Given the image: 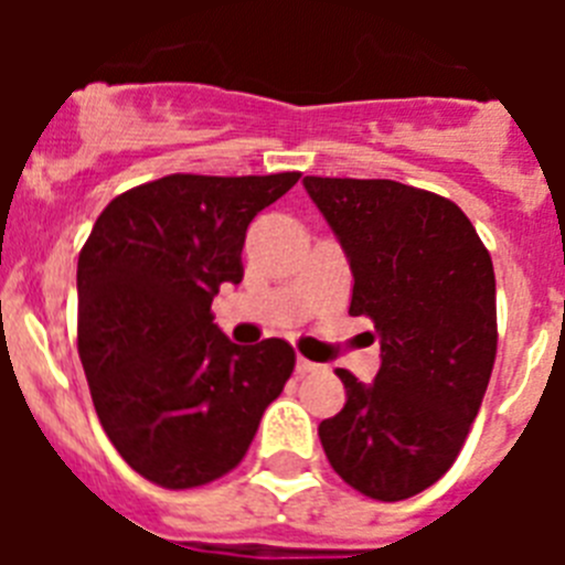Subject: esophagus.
Returning a JSON list of instances; mask_svg holds the SVG:
<instances>
[{
	"mask_svg": "<svg viewBox=\"0 0 565 565\" xmlns=\"http://www.w3.org/2000/svg\"><path fill=\"white\" fill-rule=\"evenodd\" d=\"M319 364L317 362H308L306 356H297V373H313Z\"/></svg>",
	"mask_w": 565,
	"mask_h": 565,
	"instance_id": "esophagus-1",
	"label": "esophagus"
}]
</instances>
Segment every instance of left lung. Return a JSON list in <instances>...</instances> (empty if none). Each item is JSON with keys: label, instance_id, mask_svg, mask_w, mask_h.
I'll use <instances>...</instances> for the list:
<instances>
[{"label": "left lung", "instance_id": "8db88e82", "mask_svg": "<svg viewBox=\"0 0 565 565\" xmlns=\"http://www.w3.org/2000/svg\"><path fill=\"white\" fill-rule=\"evenodd\" d=\"M302 183L351 263V317H371L382 344L371 384L337 371L348 402L319 424V441L356 492L404 501L452 467L481 411L498 351L492 257L441 194L356 178Z\"/></svg>", "mask_w": 565, "mask_h": 565}]
</instances>
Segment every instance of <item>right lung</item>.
Here are the masks:
<instances>
[{"mask_svg":"<svg viewBox=\"0 0 565 565\" xmlns=\"http://www.w3.org/2000/svg\"><path fill=\"white\" fill-rule=\"evenodd\" d=\"M299 172L167 174L118 194L78 254V356L98 422L147 481L232 472L294 373L286 339L234 344L212 299L243 279L248 223Z\"/></svg>","mask_w":565,"mask_h":565,"instance_id":"obj_1","label":"right lung"}]
</instances>
